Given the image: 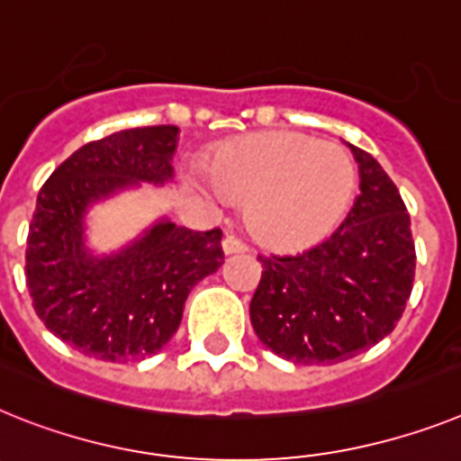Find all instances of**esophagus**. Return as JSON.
<instances>
[{
  "label": "esophagus",
  "instance_id": "esophagus-1",
  "mask_svg": "<svg viewBox=\"0 0 461 461\" xmlns=\"http://www.w3.org/2000/svg\"><path fill=\"white\" fill-rule=\"evenodd\" d=\"M223 251L226 254H240V251H247V245L240 238H235V235H226L223 238Z\"/></svg>",
  "mask_w": 461,
  "mask_h": 461
}]
</instances>
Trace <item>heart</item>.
Listing matches in <instances>:
<instances>
[{
	"label": "heart",
	"instance_id": "b5f03b06",
	"mask_svg": "<svg viewBox=\"0 0 461 461\" xmlns=\"http://www.w3.org/2000/svg\"><path fill=\"white\" fill-rule=\"evenodd\" d=\"M207 175L221 195L245 200L249 230L277 249L324 240L357 191V165L348 149L291 130L230 141L212 156Z\"/></svg>",
	"mask_w": 461,
	"mask_h": 461
}]
</instances>
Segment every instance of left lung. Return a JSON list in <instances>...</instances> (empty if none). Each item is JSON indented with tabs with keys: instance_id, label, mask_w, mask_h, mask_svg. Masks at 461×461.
<instances>
[{
	"instance_id": "8db88e82",
	"label": "left lung",
	"mask_w": 461,
	"mask_h": 461,
	"mask_svg": "<svg viewBox=\"0 0 461 461\" xmlns=\"http://www.w3.org/2000/svg\"><path fill=\"white\" fill-rule=\"evenodd\" d=\"M361 193L333 235L289 257H258L251 326L294 364L352 359L394 331L415 277L411 214L371 153L352 147Z\"/></svg>"
}]
</instances>
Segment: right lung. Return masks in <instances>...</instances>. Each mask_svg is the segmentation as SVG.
Listing matches in <instances>:
<instances>
[{
    "label": "right lung",
    "mask_w": 461,
    "mask_h": 461,
    "mask_svg": "<svg viewBox=\"0 0 461 461\" xmlns=\"http://www.w3.org/2000/svg\"><path fill=\"white\" fill-rule=\"evenodd\" d=\"M176 135V125H151L88 141L39 191L27 289L46 329L86 357L125 364L160 352L182 324L193 286L221 268L219 228L191 230L167 219L112 257L86 247L90 204L140 182H170Z\"/></svg>",
    "instance_id": "add662e5"
}]
</instances>
